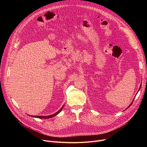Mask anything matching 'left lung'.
I'll list each match as a JSON object with an SVG mask.
<instances>
[{"mask_svg": "<svg viewBox=\"0 0 147 147\" xmlns=\"http://www.w3.org/2000/svg\"><path fill=\"white\" fill-rule=\"evenodd\" d=\"M141 85H140V88H139V90H140V88H141ZM139 90H138V91H139ZM134 99H133V100H134ZM133 102H131V103H130V105H129V107H130V106H131V105H132V103H133ZM129 107H128V108H129Z\"/></svg>", "mask_w": 147, "mask_h": 147, "instance_id": "1", "label": "left lung"}]
</instances>
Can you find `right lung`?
<instances>
[{"label": "right lung", "instance_id": "right-lung-1", "mask_svg": "<svg viewBox=\"0 0 147 147\" xmlns=\"http://www.w3.org/2000/svg\"><path fill=\"white\" fill-rule=\"evenodd\" d=\"M63 107H64V105L61 108V109L59 110V111H58L57 112H56L55 113H54V114H53V115H49V116H31L32 117H37V118H39V119H48V118H51V117H53V116H55L56 115H57L58 113H59L61 111V110H62V109H63Z\"/></svg>", "mask_w": 147, "mask_h": 147}]
</instances>
